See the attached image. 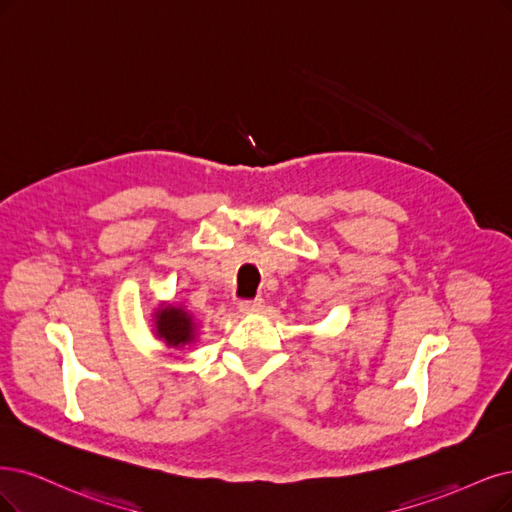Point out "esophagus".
Masks as SVG:
<instances>
[{"label":"esophagus","instance_id":"34e87169","mask_svg":"<svg viewBox=\"0 0 512 512\" xmlns=\"http://www.w3.org/2000/svg\"><path fill=\"white\" fill-rule=\"evenodd\" d=\"M238 308H240V312H242V314L261 312V310H263V299H261V297H255V299H242Z\"/></svg>","mask_w":512,"mask_h":512}]
</instances>
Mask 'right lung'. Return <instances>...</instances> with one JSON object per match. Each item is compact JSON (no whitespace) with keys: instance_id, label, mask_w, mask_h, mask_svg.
Masks as SVG:
<instances>
[{"instance_id":"obj_1","label":"right lung","mask_w":512,"mask_h":512,"mask_svg":"<svg viewBox=\"0 0 512 512\" xmlns=\"http://www.w3.org/2000/svg\"><path fill=\"white\" fill-rule=\"evenodd\" d=\"M156 327H158V335L170 348L194 342L196 325L192 316H189L183 308L166 306L164 310H160L156 314Z\"/></svg>"}]
</instances>
